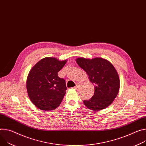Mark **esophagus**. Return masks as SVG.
I'll return each instance as SVG.
<instances>
[{"label":"esophagus","mask_w":146,"mask_h":146,"mask_svg":"<svg viewBox=\"0 0 146 146\" xmlns=\"http://www.w3.org/2000/svg\"><path fill=\"white\" fill-rule=\"evenodd\" d=\"M79 85H80V84H79V83H77V84H76V86L75 87H74V88H77L79 87Z\"/></svg>","instance_id":"obj_1"}]
</instances>
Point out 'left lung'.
Segmentation results:
<instances>
[{
  "label": "left lung",
  "mask_w": 146,
  "mask_h": 146,
  "mask_svg": "<svg viewBox=\"0 0 146 146\" xmlns=\"http://www.w3.org/2000/svg\"><path fill=\"white\" fill-rule=\"evenodd\" d=\"M76 62L95 85L94 96L90 100H84V105L92 111L108 107L116 97L119 90V78L113 66L100 58L92 59L78 58Z\"/></svg>",
  "instance_id": "8db88e82"
}]
</instances>
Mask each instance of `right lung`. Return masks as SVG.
Instances as JSON below:
<instances>
[{"mask_svg": "<svg viewBox=\"0 0 146 146\" xmlns=\"http://www.w3.org/2000/svg\"><path fill=\"white\" fill-rule=\"evenodd\" d=\"M66 63L54 58H45L31 69L27 79V90L32 102L42 110L49 111L60 104L67 90L66 82L58 73Z\"/></svg>", "mask_w": 146, "mask_h": 146, "instance_id": "right-lung-1", "label": "right lung"}]
</instances>
